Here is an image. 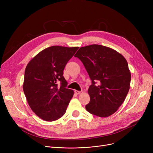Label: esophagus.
<instances>
[{
	"instance_id": "34e87169",
	"label": "esophagus",
	"mask_w": 153,
	"mask_h": 153,
	"mask_svg": "<svg viewBox=\"0 0 153 153\" xmlns=\"http://www.w3.org/2000/svg\"><path fill=\"white\" fill-rule=\"evenodd\" d=\"M81 91H76V90H75L74 91V93L76 94H77V95H78V94H81Z\"/></svg>"
}]
</instances>
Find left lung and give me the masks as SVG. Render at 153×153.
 <instances>
[{"mask_svg": "<svg viewBox=\"0 0 153 153\" xmlns=\"http://www.w3.org/2000/svg\"><path fill=\"white\" fill-rule=\"evenodd\" d=\"M74 56L82 61L92 81L87 111L100 117L114 114L130 89L131 73L126 59L115 50L99 45L80 48Z\"/></svg>", "mask_w": 153, "mask_h": 153, "instance_id": "8db88e82", "label": "left lung"}]
</instances>
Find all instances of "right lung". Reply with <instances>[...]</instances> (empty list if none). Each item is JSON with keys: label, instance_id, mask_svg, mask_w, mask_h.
<instances>
[{"label": "right lung", "instance_id": "add662e5", "mask_svg": "<svg viewBox=\"0 0 153 153\" xmlns=\"http://www.w3.org/2000/svg\"><path fill=\"white\" fill-rule=\"evenodd\" d=\"M78 48L50 46L27 64L23 92L31 109L45 121H54L66 113L74 91L66 88L63 71Z\"/></svg>", "mask_w": 153, "mask_h": 153}]
</instances>
